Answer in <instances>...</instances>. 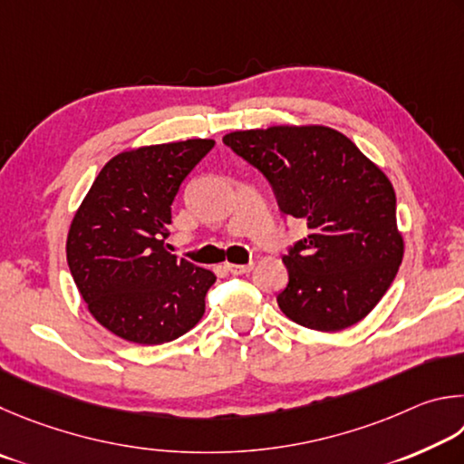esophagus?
<instances>
[{
	"instance_id": "obj_1",
	"label": "esophagus",
	"mask_w": 464,
	"mask_h": 464,
	"mask_svg": "<svg viewBox=\"0 0 464 464\" xmlns=\"http://www.w3.org/2000/svg\"><path fill=\"white\" fill-rule=\"evenodd\" d=\"M226 269L230 271L232 275H245L253 271V263L248 265H237V263H226Z\"/></svg>"
}]
</instances>
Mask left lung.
Wrapping results in <instances>:
<instances>
[{
  "instance_id": "left-lung-1",
  "label": "left lung",
  "mask_w": 464,
  "mask_h": 464,
  "mask_svg": "<svg viewBox=\"0 0 464 464\" xmlns=\"http://www.w3.org/2000/svg\"><path fill=\"white\" fill-rule=\"evenodd\" d=\"M224 144L269 179L285 216L310 234L283 256L281 312L310 330L354 326L392 285L403 258L395 191L356 144L320 124L237 130Z\"/></svg>"
}]
</instances>
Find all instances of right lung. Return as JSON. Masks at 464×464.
Here are the masks:
<instances>
[{
    "mask_svg": "<svg viewBox=\"0 0 464 464\" xmlns=\"http://www.w3.org/2000/svg\"><path fill=\"white\" fill-rule=\"evenodd\" d=\"M214 144L191 138L116 154L72 216V281L89 314L128 343H170L206 312L216 275L170 255L165 238L179 185Z\"/></svg>",
    "mask_w": 464,
    "mask_h": 464,
    "instance_id": "1",
    "label": "right lung"
}]
</instances>
